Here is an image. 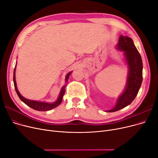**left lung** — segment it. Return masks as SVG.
<instances>
[{"instance_id":"8db88e82","label":"left lung","mask_w":158,"mask_h":158,"mask_svg":"<svg viewBox=\"0 0 158 158\" xmlns=\"http://www.w3.org/2000/svg\"><path fill=\"white\" fill-rule=\"evenodd\" d=\"M116 47L122 52L128 67V75L123 93L118 96L114 107L106 110L107 112L117 111L130 105L137 96L143 80L142 60L133 40L129 36L121 35Z\"/></svg>"}]
</instances>
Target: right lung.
Returning a JSON list of instances; mask_svg holds the SVG:
<instances>
[{"label":"right lung","mask_w":158,"mask_h":158,"mask_svg":"<svg viewBox=\"0 0 158 158\" xmlns=\"http://www.w3.org/2000/svg\"><path fill=\"white\" fill-rule=\"evenodd\" d=\"M16 66H17V64L15 65V67L14 69V72H13V82H14V85H15V91L19 96V97L20 98V99L25 104H26L27 106H29V107H31L36 110H39V111H47V110H51L52 109H54L55 107H56L57 106H58L61 103L62 99H63V96L65 94V86L67 85V81H68L69 76L71 75L72 71L69 72L68 74L66 75L65 78V84L62 87L60 92L59 96L58 97V98L56 99V100L52 103H48V102H39V101H36V100H29V99H26V98H24V96H22L19 91H18L17 89V83H16V79H15V71H16Z\"/></svg>","instance_id":"add662e5"}]
</instances>
